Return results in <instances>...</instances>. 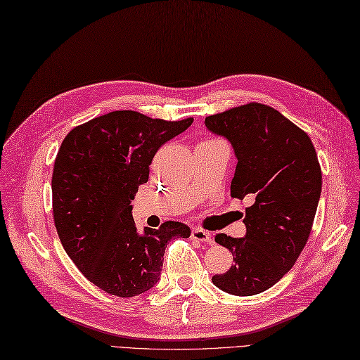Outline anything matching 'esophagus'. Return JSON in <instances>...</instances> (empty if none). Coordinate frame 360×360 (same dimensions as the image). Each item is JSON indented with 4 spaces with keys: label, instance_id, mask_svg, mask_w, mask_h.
<instances>
[{
    "label": "esophagus",
    "instance_id": "34e87169",
    "mask_svg": "<svg viewBox=\"0 0 360 360\" xmlns=\"http://www.w3.org/2000/svg\"><path fill=\"white\" fill-rule=\"evenodd\" d=\"M192 239L198 240V242H206V244H213L212 235L209 231L202 230V229H193L192 230Z\"/></svg>",
    "mask_w": 360,
    "mask_h": 360
}]
</instances>
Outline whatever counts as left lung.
Returning a JSON list of instances; mask_svg holds the SVG:
<instances>
[{"instance_id": "left-lung-1", "label": "left lung", "mask_w": 360, "mask_h": 360, "mask_svg": "<svg viewBox=\"0 0 360 360\" xmlns=\"http://www.w3.org/2000/svg\"><path fill=\"white\" fill-rule=\"evenodd\" d=\"M204 124L235 151L231 197L255 198L245 209L244 238L215 236L231 251L233 265L212 281L231 295H256L274 286L303 251L321 197V168L309 136L269 105L250 103Z\"/></svg>"}]
</instances>
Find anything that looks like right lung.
Segmentation results:
<instances>
[{"label": "right lung", "instance_id": "obj_1", "mask_svg": "<svg viewBox=\"0 0 360 360\" xmlns=\"http://www.w3.org/2000/svg\"><path fill=\"white\" fill-rule=\"evenodd\" d=\"M192 122L116 110L79 125L62 142L51 181L56 229L75 266L110 295L147 292L160 280L169 240L191 236L177 221L139 231L131 200L148 181L154 154Z\"/></svg>", "mask_w": 360, "mask_h": 360}]
</instances>
